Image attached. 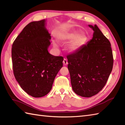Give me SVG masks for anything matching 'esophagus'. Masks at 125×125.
I'll use <instances>...</instances> for the list:
<instances>
[{"mask_svg":"<svg viewBox=\"0 0 125 125\" xmlns=\"http://www.w3.org/2000/svg\"><path fill=\"white\" fill-rule=\"evenodd\" d=\"M63 63L64 65H67V64H68V62H67V60L66 59H64L63 60Z\"/></svg>","mask_w":125,"mask_h":125,"instance_id":"34e87169","label":"esophagus"}]
</instances>
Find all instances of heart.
<instances>
[{"label": "heart", "mask_w": 125, "mask_h": 125, "mask_svg": "<svg viewBox=\"0 0 125 125\" xmlns=\"http://www.w3.org/2000/svg\"><path fill=\"white\" fill-rule=\"evenodd\" d=\"M58 39L60 42H66L71 40L67 47L69 52H75L86 43L87 37L83 33H79L76 31H72L60 33L58 36ZM53 46L57 47V43L53 42Z\"/></svg>", "instance_id": "b5f03b06"}]
</instances>
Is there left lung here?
Here are the masks:
<instances>
[{
	"mask_svg": "<svg viewBox=\"0 0 125 125\" xmlns=\"http://www.w3.org/2000/svg\"><path fill=\"white\" fill-rule=\"evenodd\" d=\"M90 41L74 53L67 56L68 69L74 92L91 97L103 88L112 72L113 56L110 42L96 25Z\"/></svg>",
	"mask_w": 125,
	"mask_h": 125,
	"instance_id": "8db88e82",
	"label": "left lung"
}]
</instances>
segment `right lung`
I'll return each mask as SVG.
<instances>
[{"label":"right lung","instance_id":"right-lung-1","mask_svg":"<svg viewBox=\"0 0 125 125\" xmlns=\"http://www.w3.org/2000/svg\"><path fill=\"white\" fill-rule=\"evenodd\" d=\"M46 20L30 22L13 42L11 49L13 71L21 88L33 97H42L52 88L62 67L63 58L48 52L51 39Z\"/></svg>","mask_w":125,"mask_h":125}]
</instances>
